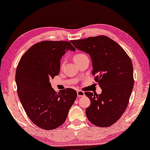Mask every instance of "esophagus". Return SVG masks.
<instances>
[{"instance_id": "esophagus-1", "label": "esophagus", "mask_w": 150, "mask_h": 150, "mask_svg": "<svg viewBox=\"0 0 150 150\" xmlns=\"http://www.w3.org/2000/svg\"><path fill=\"white\" fill-rule=\"evenodd\" d=\"M77 96L79 97H82L85 95V93L82 90H78L77 91Z\"/></svg>"}]
</instances>
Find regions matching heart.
Listing matches in <instances>:
<instances>
[{
	"mask_svg": "<svg viewBox=\"0 0 150 150\" xmlns=\"http://www.w3.org/2000/svg\"><path fill=\"white\" fill-rule=\"evenodd\" d=\"M87 56L85 55V54H83V53H78V54H76L74 55V60L75 61V62L76 63H79L80 61H81L82 60H83V59L85 58H87ZM65 59H63L62 62H61V64H60V68H62L64 66V65H65Z\"/></svg>",
	"mask_w": 150,
	"mask_h": 150,
	"instance_id": "heart-1",
	"label": "heart"
}]
</instances>
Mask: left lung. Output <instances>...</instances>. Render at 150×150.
<instances>
[{
    "label": "left lung",
    "instance_id": "left-lung-1",
    "mask_svg": "<svg viewBox=\"0 0 150 150\" xmlns=\"http://www.w3.org/2000/svg\"><path fill=\"white\" fill-rule=\"evenodd\" d=\"M71 42L90 54L92 74L102 89L100 95L85 93L90 99L87 117L97 126H110L122 116L129 103L134 83L132 61L117 42L105 35Z\"/></svg>",
    "mask_w": 150,
    "mask_h": 150
}]
</instances>
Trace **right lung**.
I'll list each match as a JSON object with an SVG mask.
<instances>
[{
	"label": "right lung",
	"instance_id": "1",
	"mask_svg": "<svg viewBox=\"0 0 150 150\" xmlns=\"http://www.w3.org/2000/svg\"><path fill=\"white\" fill-rule=\"evenodd\" d=\"M75 47L66 41H42L31 46L21 58L15 79L20 101L28 117L41 129L60 126L74 103L72 88L56 92L49 81L60 71V59Z\"/></svg>",
	"mask_w": 150,
	"mask_h": 150
}]
</instances>
